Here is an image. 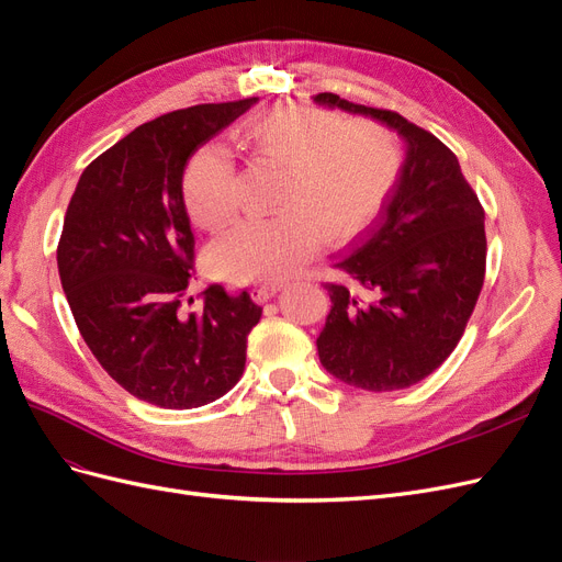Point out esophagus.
<instances>
[{"mask_svg":"<svg viewBox=\"0 0 562 562\" xmlns=\"http://www.w3.org/2000/svg\"><path fill=\"white\" fill-rule=\"evenodd\" d=\"M281 283H260V285H252V297L258 300V302H267V300H271L274 297L279 291H281Z\"/></svg>","mask_w":562,"mask_h":562,"instance_id":"esophagus-1","label":"esophagus"}]
</instances>
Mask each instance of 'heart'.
<instances>
[{
  "instance_id": "heart-1",
  "label": "heart",
  "mask_w": 562,
  "mask_h": 562,
  "mask_svg": "<svg viewBox=\"0 0 562 562\" xmlns=\"http://www.w3.org/2000/svg\"><path fill=\"white\" fill-rule=\"evenodd\" d=\"M258 159L283 168L281 213L246 217L211 246V262L234 281L281 279L326 241H345L378 215L398 173V143L368 119L342 122L326 110L283 105L244 128ZM182 199L203 229L223 227L236 211L234 161L225 147L196 149L182 173Z\"/></svg>"
}]
</instances>
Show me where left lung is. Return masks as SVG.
Wrapping results in <instances>:
<instances>
[{
  "mask_svg": "<svg viewBox=\"0 0 562 562\" xmlns=\"http://www.w3.org/2000/svg\"><path fill=\"white\" fill-rule=\"evenodd\" d=\"M314 103L363 114L405 140V161L382 211L326 283L330 314L316 347L330 375L366 391L407 389L443 363L464 335L485 279V211L457 157L391 110L335 93Z\"/></svg>",
  "mask_w": 562,
  "mask_h": 562,
  "instance_id": "left-lung-1",
  "label": "left lung"
}]
</instances>
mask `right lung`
Listing matches in <instances>:
<instances>
[{
	"instance_id": "add662e5",
	"label": "right lung",
	"mask_w": 562,
	"mask_h": 562,
	"mask_svg": "<svg viewBox=\"0 0 562 562\" xmlns=\"http://www.w3.org/2000/svg\"><path fill=\"white\" fill-rule=\"evenodd\" d=\"M255 103L194 105L131 131L83 168L65 213L58 274L83 342L131 396L168 411L225 396L262 316L217 283L196 310L182 304L196 274L187 159Z\"/></svg>"
}]
</instances>
